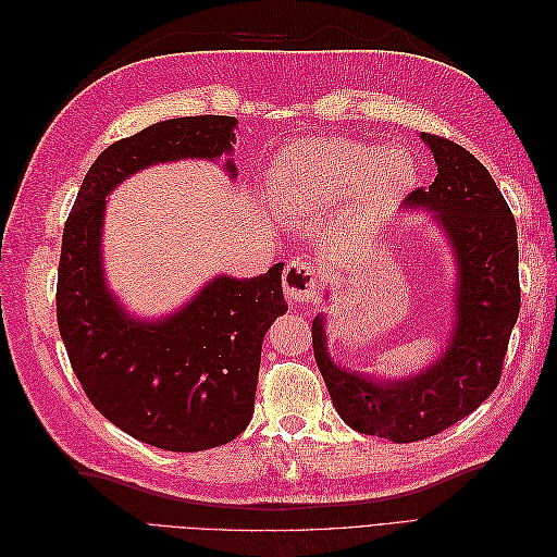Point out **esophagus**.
Here are the masks:
<instances>
[{
	"label": "esophagus",
	"mask_w": 557,
	"mask_h": 557,
	"mask_svg": "<svg viewBox=\"0 0 557 557\" xmlns=\"http://www.w3.org/2000/svg\"><path fill=\"white\" fill-rule=\"evenodd\" d=\"M318 281H320V274L315 267H311L309 262L295 260L285 267L283 272L285 297H288V301H293V305H309V301L318 297Z\"/></svg>",
	"instance_id": "1"
}]
</instances>
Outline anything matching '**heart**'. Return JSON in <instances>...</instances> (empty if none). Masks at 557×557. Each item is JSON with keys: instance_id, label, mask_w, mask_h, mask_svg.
<instances>
[{"instance_id": "obj_1", "label": "heart", "mask_w": 557, "mask_h": 557, "mask_svg": "<svg viewBox=\"0 0 557 557\" xmlns=\"http://www.w3.org/2000/svg\"><path fill=\"white\" fill-rule=\"evenodd\" d=\"M411 178L413 164L401 150L344 137L295 144L272 174L278 197L309 207H327L350 193L360 205H381L407 190Z\"/></svg>"}]
</instances>
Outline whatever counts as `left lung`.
<instances>
[{"mask_svg":"<svg viewBox=\"0 0 557 557\" xmlns=\"http://www.w3.org/2000/svg\"><path fill=\"white\" fill-rule=\"evenodd\" d=\"M420 137L432 148L436 176L404 199V209L436 213L458 260V311L446 350L423 374L372 381L332 362L323 318L311 327L315 364L344 423L397 444L440 434L491 397L520 311L518 234L507 199L469 150L436 134Z\"/></svg>","mask_w":557,"mask_h":557,"instance_id":"1","label":"left lung"}]
</instances>
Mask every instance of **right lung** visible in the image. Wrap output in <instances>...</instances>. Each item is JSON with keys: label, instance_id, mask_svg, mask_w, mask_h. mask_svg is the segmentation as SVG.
Returning <instances> with one entry per match:
<instances>
[{"label": "right lung", "instance_id": "right-lung-1", "mask_svg": "<svg viewBox=\"0 0 557 557\" xmlns=\"http://www.w3.org/2000/svg\"><path fill=\"white\" fill-rule=\"evenodd\" d=\"M232 115L156 123L111 144L83 178L62 232L58 327L95 409L134 440L193 453L223 446L250 423L264 332L288 311L274 264L256 278L218 276L158 323L129 318L104 283L107 195L148 164L230 153ZM227 170L237 176L232 160Z\"/></svg>", "mask_w": 557, "mask_h": 557}]
</instances>
